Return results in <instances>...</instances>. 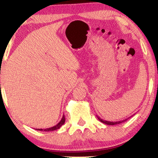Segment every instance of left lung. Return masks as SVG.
Segmentation results:
<instances>
[{
  "label": "left lung",
  "instance_id": "left-lung-1",
  "mask_svg": "<svg viewBox=\"0 0 158 158\" xmlns=\"http://www.w3.org/2000/svg\"><path fill=\"white\" fill-rule=\"evenodd\" d=\"M97 116V118H98V120L100 121V122L103 123V124H107V125H115V124H121V123H122V122H126V121L127 120V118H126V119H124L123 121H119V122H109V121H106V120L102 119V118H101L100 117H99L98 116Z\"/></svg>",
  "mask_w": 158,
  "mask_h": 158
}]
</instances>
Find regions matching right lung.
<instances>
[{"label": "right lung", "instance_id": "add662e5", "mask_svg": "<svg viewBox=\"0 0 158 158\" xmlns=\"http://www.w3.org/2000/svg\"><path fill=\"white\" fill-rule=\"evenodd\" d=\"M64 122H65V118H64V116L63 115L62 116V119L60 120V122L58 123L57 125H55V126H54L52 127H50V128H47V129H36L37 130H40V131H55V130H57V129H60V127H61L62 125L64 124Z\"/></svg>", "mask_w": 158, "mask_h": 158}]
</instances>
